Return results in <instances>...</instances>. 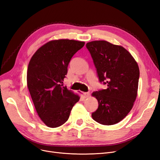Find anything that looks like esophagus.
Returning <instances> with one entry per match:
<instances>
[{
	"mask_svg": "<svg viewBox=\"0 0 160 160\" xmlns=\"http://www.w3.org/2000/svg\"><path fill=\"white\" fill-rule=\"evenodd\" d=\"M83 95L85 98H89V96L90 95V93H89V92H85V93H83Z\"/></svg>",
	"mask_w": 160,
	"mask_h": 160,
	"instance_id": "esophagus-1",
	"label": "esophagus"
}]
</instances>
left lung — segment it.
Here are the masks:
<instances>
[{
  "instance_id": "left-lung-1",
  "label": "left lung",
  "mask_w": 160,
  "mask_h": 160,
  "mask_svg": "<svg viewBox=\"0 0 160 160\" xmlns=\"http://www.w3.org/2000/svg\"><path fill=\"white\" fill-rule=\"evenodd\" d=\"M86 47L93 60L99 82L108 87L92 93L99 103L92 118L102 125L118 123L126 117L137 98L138 65L122 46L94 41L87 43Z\"/></svg>"
}]
</instances>
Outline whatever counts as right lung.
<instances>
[{
    "label": "right lung",
    "instance_id": "add662e5",
    "mask_svg": "<svg viewBox=\"0 0 160 160\" xmlns=\"http://www.w3.org/2000/svg\"><path fill=\"white\" fill-rule=\"evenodd\" d=\"M84 45L75 40L51 41L35 52L28 63V89L38 115L48 127L64 124L80 99L62 83L72 57Z\"/></svg>",
    "mask_w": 160,
    "mask_h": 160
}]
</instances>
